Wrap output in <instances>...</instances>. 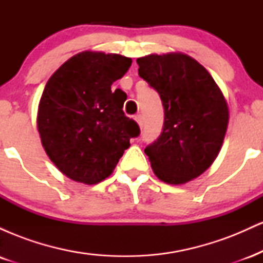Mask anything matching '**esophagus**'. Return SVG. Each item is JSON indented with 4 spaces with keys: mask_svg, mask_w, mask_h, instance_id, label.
Masks as SVG:
<instances>
[{
    "mask_svg": "<svg viewBox=\"0 0 263 263\" xmlns=\"http://www.w3.org/2000/svg\"><path fill=\"white\" fill-rule=\"evenodd\" d=\"M135 120H136V122L138 123V125H140V127H142V125H143V120H142V116L140 114H137L135 116Z\"/></svg>",
    "mask_w": 263,
    "mask_h": 263,
    "instance_id": "34e87169",
    "label": "esophagus"
}]
</instances>
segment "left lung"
Instances as JSON below:
<instances>
[{"mask_svg":"<svg viewBox=\"0 0 263 263\" xmlns=\"http://www.w3.org/2000/svg\"><path fill=\"white\" fill-rule=\"evenodd\" d=\"M137 64L138 75L159 93L164 107L162 134L144 153L164 183L189 182L221 149L229 123L224 95L209 71L186 54H149Z\"/></svg>","mask_w":263,"mask_h":263,"instance_id":"obj_1","label":"left lung"}]
</instances>
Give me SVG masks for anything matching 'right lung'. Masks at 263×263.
Returning <instances> with one entry per match:
<instances>
[{"instance_id": "1", "label": "right lung", "mask_w": 263, "mask_h": 263, "mask_svg": "<svg viewBox=\"0 0 263 263\" xmlns=\"http://www.w3.org/2000/svg\"><path fill=\"white\" fill-rule=\"evenodd\" d=\"M132 59L81 52L49 78L38 106L37 127L45 153L75 182L98 184L112 173L129 138L140 135L123 114L126 93L111 91Z\"/></svg>"}]
</instances>
